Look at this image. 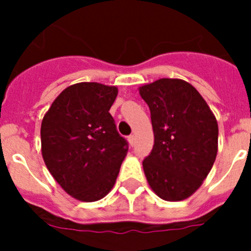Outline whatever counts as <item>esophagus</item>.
Wrapping results in <instances>:
<instances>
[{
  "label": "esophagus",
  "mask_w": 251,
  "mask_h": 251,
  "mask_svg": "<svg viewBox=\"0 0 251 251\" xmlns=\"http://www.w3.org/2000/svg\"><path fill=\"white\" fill-rule=\"evenodd\" d=\"M128 143H130V146H133V144H135V142H136V138H135V136L133 135H130L128 136Z\"/></svg>",
  "instance_id": "esophagus-1"
}]
</instances>
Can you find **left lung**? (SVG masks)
<instances>
[{
  "label": "left lung",
  "instance_id": "obj_1",
  "mask_svg": "<svg viewBox=\"0 0 251 251\" xmlns=\"http://www.w3.org/2000/svg\"><path fill=\"white\" fill-rule=\"evenodd\" d=\"M151 110L154 146L143 160L147 181L164 201L191 197L211 170L219 126L201 93L183 80L160 78L142 86Z\"/></svg>",
  "mask_w": 251,
  "mask_h": 251
}]
</instances>
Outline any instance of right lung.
<instances>
[{"instance_id": "right-lung-1", "label": "right lung", "mask_w": 251, "mask_h": 251, "mask_svg": "<svg viewBox=\"0 0 251 251\" xmlns=\"http://www.w3.org/2000/svg\"><path fill=\"white\" fill-rule=\"evenodd\" d=\"M118 88L81 82L65 88L41 125L42 156L62 188L81 201H96L113 188L128 143L109 109Z\"/></svg>"}]
</instances>
